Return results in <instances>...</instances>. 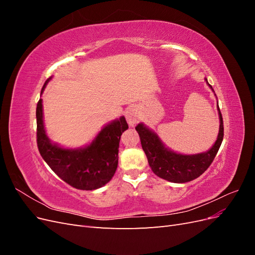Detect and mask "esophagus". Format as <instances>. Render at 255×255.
I'll return each mask as SVG.
<instances>
[{
	"label": "esophagus",
	"mask_w": 255,
	"mask_h": 255,
	"mask_svg": "<svg viewBox=\"0 0 255 255\" xmlns=\"http://www.w3.org/2000/svg\"><path fill=\"white\" fill-rule=\"evenodd\" d=\"M126 118L128 125L130 127H134L136 125V122L139 119V115H138V112L134 107H129V109L126 112Z\"/></svg>",
	"instance_id": "1"
}]
</instances>
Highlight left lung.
Here are the masks:
<instances>
[{
    "label": "left lung",
    "instance_id": "left-lung-1",
    "mask_svg": "<svg viewBox=\"0 0 255 255\" xmlns=\"http://www.w3.org/2000/svg\"><path fill=\"white\" fill-rule=\"evenodd\" d=\"M205 81L207 82L206 79ZM207 85L214 91L211 85L208 83ZM217 109L220 121L217 140L208 151L191 155L180 154L168 149L156 133L146 128L143 123H139L135 128L139 134L142 150L148 158L152 171L161 179L172 183H186L201 175L213 163L223 139L222 116L219 106Z\"/></svg>",
    "mask_w": 255,
    "mask_h": 255
}]
</instances>
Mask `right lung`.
Returning <instances> with one entry per match:
<instances>
[{
    "label": "right lung",
    "instance_id": "1",
    "mask_svg": "<svg viewBox=\"0 0 255 255\" xmlns=\"http://www.w3.org/2000/svg\"><path fill=\"white\" fill-rule=\"evenodd\" d=\"M51 79L44 83L41 94ZM36 119L38 150L61 180L82 190L98 189L112 180L118 166L120 136L128 128L125 117L110 122L90 144L78 149L61 148L51 142L44 129L41 99L37 103Z\"/></svg>",
    "mask_w": 255,
    "mask_h": 255
}]
</instances>
